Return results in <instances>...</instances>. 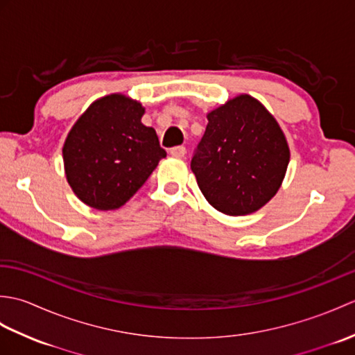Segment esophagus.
I'll list each match as a JSON object with an SVG mask.
<instances>
[{"mask_svg": "<svg viewBox=\"0 0 355 355\" xmlns=\"http://www.w3.org/2000/svg\"><path fill=\"white\" fill-rule=\"evenodd\" d=\"M169 154H171L172 157L182 158V157L186 155V148H184V146H175V148H172V149L169 150Z\"/></svg>", "mask_w": 355, "mask_h": 355, "instance_id": "esophagus-1", "label": "esophagus"}]
</instances>
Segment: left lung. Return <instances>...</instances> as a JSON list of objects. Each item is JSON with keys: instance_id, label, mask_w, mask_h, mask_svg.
<instances>
[{"instance_id": "left-lung-1", "label": "left lung", "mask_w": 355, "mask_h": 355, "mask_svg": "<svg viewBox=\"0 0 355 355\" xmlns=\"http://www.w3.org/2000/svg\"><path fill=\"white\" fill-rule=\"evenodd\" d=\"M191 169L210 206L230 216L253 214L275 197L290 162L285 134L250 94L207 112Z\"/></svg>"}]
</instances>
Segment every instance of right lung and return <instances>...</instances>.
Wrapping results in <instances>:
<instances>
[{
	"label": "right lung",
	"mask_w": 355,
	"mask_h": 355,
	"mask_svg": "<svg viewBox=\"0 0 355 355\" xmlns=\"http://www.w3.org/2000/svg\"><path fill=\"white\" fill-rule=\"evenodd\" d=\"M145 108L125 94L94 101L64 141V169L73 192L97 210L122 207L166 157Z\"/></svg>",
	"instance_id": "obj_1"
}]
</instances>
